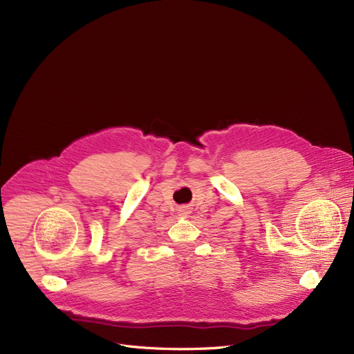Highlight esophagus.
<instances>
[{"instance_id":"34e87169","label":"esophagus","mask_w":354,"mask_h":354,"mask_svg":"<svg viewBox=\"0 0 354 354\" xmlns=\"http://www.w3.org/2000/svg\"><path fill=\"white\" fill-rule=\"evenodd\" d=\"M178 211H180V216H183V217H186V216H187V214H190V212H189V208H186V207H183V208H180Z\"/></svg>"}]
</instances>
